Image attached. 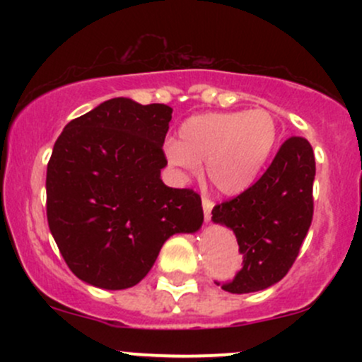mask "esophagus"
I'll return each mask as SVG.
<instances>
[{
	"instance_id": "obj_1",
	"label": "esophagus",
	"mask_w": 362,
	"mask_h": 362,
	"mask_svg": "<svg viewBox=\"0 0 362 362\" xmlns=\"http://www.w3.org/2000/svg\"><path fill=\"white\" fill-rule=\"evenodd\" d=\"M214 204L209 201V199H202V209H204V219L206 221H211V211H213Z\"/></svg>"
}]
</instances>
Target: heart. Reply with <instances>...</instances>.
Here are the masks:
<instances>
[{"label":"heart","mask_w":362,"mask_h":362,"mask_svg":"<svg viewBox=\"0 0 362 362\" xmlns=\"http://www.w3.org/2000/svg\"><path fill=\"white\" fill-rule=\"evenodd\" d=\"M279 129L269 110L206 112L185 119L165 158L182 177H206L218 194L235 197L255 184L277 143Z\"/></svg>","instance_id":"b5f03b06"}]
</instances>
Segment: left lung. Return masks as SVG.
I'll list each match as a JSON object with an SVG mask.
<instances>
[{"label":"left lung","instance_id":"8db88e82","mask_svg":"<svg viewBox=\"0 0 362 362\" xmlns=\"http://www.w3.org/2000/svg\"><path fill=\"white\" fill-rule=\"evenodd\" d=\"M315 170L311 144L289 138L250 189L214 207L211 221L233 231L243 259L224 291L255 293L288 274L313 218Z\"/></svg>","mask_w":362,"mask_h":362}]
</instances>
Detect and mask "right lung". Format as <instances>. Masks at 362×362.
Instances as JSON below:
<instances>
[{"label": "right lung", "instance_id": "right-lung-1", "mask_svg": "<svg viewBox=\"0 0 362 362\" xmlns=\"http://www.w3.org/2000/svg\"><path fill=\"white\" fill-rule=\"evenodd\" d=\"M172 107L110 98L71 120L47 165V221L78 279L127 289L144 279L163 243L195 233L201 197L161 180Z\"/></svg>", "mask_w": 362, "mask_h": 362}]
</instances>
